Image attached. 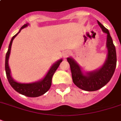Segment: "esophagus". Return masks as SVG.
Instances as JSON below:
<instances>
[{
	"label": "esophagus",
	"mask_w": 121,
	"mask_h": 121,
	"mask_svg": "<svg viewBox=\"0 0 121 121\" xmlns=\"http://www.w3.org/2000/svg\"><path fill=\"white\" fill-rule=\"evenodd\" d=\"M71 54V52L70 51H66V52H64V53H63V57L64 58H66V57L69 56Z\"/></svg>",
	"instance_id": "esophagus-1"
}]
</instances>
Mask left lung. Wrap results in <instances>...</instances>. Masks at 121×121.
Segmentation results:
<instances>
[{"mask_svg":"<svg viewBox=\"0 0 121 121\" xmlns=\"http://www.w3.org/2000/svg\"><path fill=\"white\" fill-rule=\"evenodd\" d=\"M98 23L103 31L107 34L108 57L101 68L94 72L87 73L86 75H84L81 71V68L74 60L71 58L67 59L70 65L73 83L78 88L86 91H95L105 86L112 78L117 64L116 47L113 44L108 30L99 21H98Z\"/></svg>","mask_w":121,"mask_h":121,"instance_id":"8db88e82","label":"left lung"}]
</instances>
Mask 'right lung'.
<instances>
[{"instance_id": "right-lung-1", "label": "right lung", "mask_w": 121, "mask_h": 121, "mask_svg": "<svg viewBox=\"0 0 121 121\" xmlns=\"http://www.w3.org/2000/svg\"><path fill=\"white\" fill-rule=\"evenodd\" d=\"M28 25H29V23L23 25L20 30V31L16 34V35H14L11 40V42H10L9 48H8V50L6 53V55H5V69L6 77H7L9 83L16 92H18L20 94H23L24 96H27V97L36 98V97H38V96L44 94L50 89L51 85H52V77H53V74L55 73V71L57 70V68H59V66L60 64L61 63V62L62 61V60H59V61L53 64L50 69V70L46 75V77H44L42 80L38 82L32 83H21L14 81V80L11 78V76L10 74L9 67L8 65V59H9L10 52H11V48L13 41L14 39V38L18 35V34L20 32L21 30L27 27Z\"/></svg>"}]
</instances>
